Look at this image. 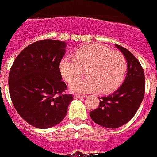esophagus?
I'll list each match as a JSON object with an SVG mask.
<instances>
[{
	"instance_id": "34e87169",
	"label": "esophagus",
	"mask_w": 157,
	"mask_h": 157,
	"mask_svg": "<svg viewBox=\"0 0 157 157\" xmlns=\"http://www.w3.org/2000/svg\"><path fill=\"white\" fill-rule=\"evenodd\" d=\"M85 96H83V95H79V94H75L73 96V98L74 99H78V98H83V97H85Z\"/></svg>"
}]
</instances>
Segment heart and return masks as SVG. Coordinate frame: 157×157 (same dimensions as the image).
I'll return each mask as SVG.
<instances>
[{
	"instance_id": "1",
	"label": "heart",
	"mask_w": 157,
	"mask_h": 157,
	"mask_svg": "<svg viewBox=\"0 0 157 157\" xmlns=\"http://www.w3.org/2000/svg\"><path fill=\"white\" fill-rule=\"evenodd\" d=\"M86 68L88 76L77 80L82 68ZM63 78L71 83L72 92L88 93L101 91L109 93L115 91L121 85L127 72V61L119 51H111L101 44H88L79 48L75 56H64L59 64Z\"/></svg>"
}]
</instances>
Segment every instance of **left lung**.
<instances>
[{"mask_svg": "<svg viewBox=\"0 0 157 157\" xmlns=\"http://www.w3.org/2000/svg\"><path fill=\"white\" fill-rule=\"evenodd\" d=\"M127 60V75L119 89L108 97H101L97 109L89 113L95 123L117 128L128 123L139 109L144 96L145 79L142 66L130 51L116 44Z\"/></svg>", "mask_w": 157, "mask_h": 157, "instance_id": "8db88e82", "label": "left lung"}]
</instances>
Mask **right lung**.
Instances as JSON below:
<instances>
[{
	"label": "right lung",
	"mask_w": 157,
	"mask_h": 157,
	"mask_svg": "<svg viewBox=\"0 0 157 157\" xmlns=\"http://www.w3.org/2000/svg\"><path fill=\"white\" fill-rule=\"evenodd\" d=\"M66 43L42 40L29 44L17 56L9 75V94L21 117L33 127L49 128L63 121L73 100L64 93L59 64Z\"/></svg>",
	"instance_id": "right-lung-1"
}]
</instances>
